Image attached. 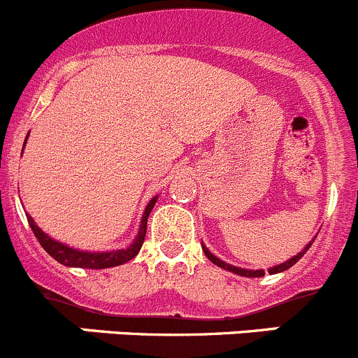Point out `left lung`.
<instances>
[{
	"instance_id": "1",
	"label": "left lung",
	"mask_w": 358,
	"mask_h": 358,
	"mask_svg": "<svg viewBox=\"0 0 358 358\" xmlns=\"http://www.w3.org/2000/svg\"><path fill=\"white\" fill-rule=\"evenodd\" d=\"M315 238H317V236H315ZM315 238L311 240V242L308 243V245L304 247V249L301 250L299 254H296L294 257H291V259H289V261H285V263H282V264H277V266L270 268V270H268V273H270V275H273V273H280V271H285V270H289V268H291V266H294V264L298 263V261L301 259V257L304 256V252H306V250L310 249V247H311V243L315 242ZM201 249H203L205 256L208 257V261H212V263H214L215 266L222 268V270H228V271H231V273L242 275V277H249V278H254V277H264V270H245V268H236V266H233V264H228V263H224V261H221V259H219V257H215L214 254H212L210 250H208L207 247H205V245H201Z\"/></svg>"
}]
</instances>
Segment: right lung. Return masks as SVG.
<instances>
[{"label": "right lung", "instance_id": "right-lung-1", "mask_svg": "<svg viewBox=\"0 0 358 358\" xmlns=\"http://www.w3.org/2000/svg\"><path fill=\"white\" fill-rule=\"evenodd\" d=\"M26 144V143H24ZM157 198H151L150 203H148L146 210H144L143 219H141V226H139V233H137L136 240H134L132 245H129L127 249H118V250H111V252H85V250H78L73 249L69 245H64L62 242H57L52 236H48L47 233L43 231L41 228H38L34 219L27 214V222H29L31 229L36 235L38 242L40 245L54 257L55 261H59L60 264L64 266H71V268H88V270H104V268H113V266H120V264H125L127 261L134 259V257L139 254L141 247L144 243V236H146V228H148V217H150L151 208L155 207L157 203Z\"/></svg>", "mask_w": 358, "mask_h": 358}]
</instances>
